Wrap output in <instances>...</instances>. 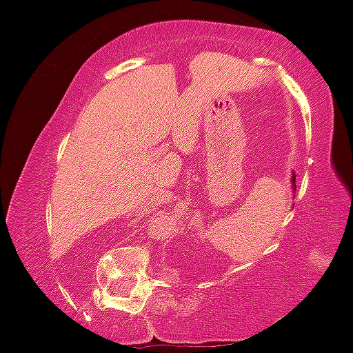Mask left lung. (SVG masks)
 I'll use <instances>...</instances> for the list:
<instances>
[{
  "instance_id": "8db88e82",
  "label": "left lung",
  "mask_w": 353,
  "mask_h": 353,
  "mask_svg": "<svg viewBox=\"0 0 353 353\" xmlns=\"http://www.w3.org/2000/svg\"><path fill=\"white\" fill-rule=\"evenodd\" d=\"M292 182H294V184H295V176H294V177H292Z\"/></svg>"
}]
</instances>
